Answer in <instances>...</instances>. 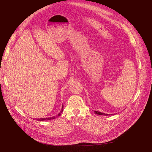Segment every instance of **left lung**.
Masks as SVG:
<instances>
[{
  "mask_svg": "<svg viewBox=\"0 0 152 152\" xmlns=\"http://www.w3.org/2000/svg\"><path fill=\"white\" fill-rule=\"evenodd\" d=\"M94 113L97 114V115H108V114H104L103 113H100V112H99V111H94Z\"/></svg>",
  "mask_w": 152,
  "mask_h": 152,
  "instance_id": "obj_1",
  "label": "left lung"
}]
</instances>
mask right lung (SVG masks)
Listing matches in <instances>:
<instances>
[{
  "instance_id": "right-lung-1",
  "label": "right lung",
  "mask_w": 152,
  "mask_h": 152,
  "mask_svg": "<svg viewBox=\"0 0 152 152\" xmlns=\"http://www.w3.org/2000/svg\"><path fill=\"white\" fill-rule=\"evenodd\" d=\"M63 108H64V105L62 104V109H61V112L56 116H54V117H48V118H36L37 120L38 121H45V120H53V119H55L58 117H59L61 114V113H62L63 111Z\"/></svg>"
}]
</instances>
